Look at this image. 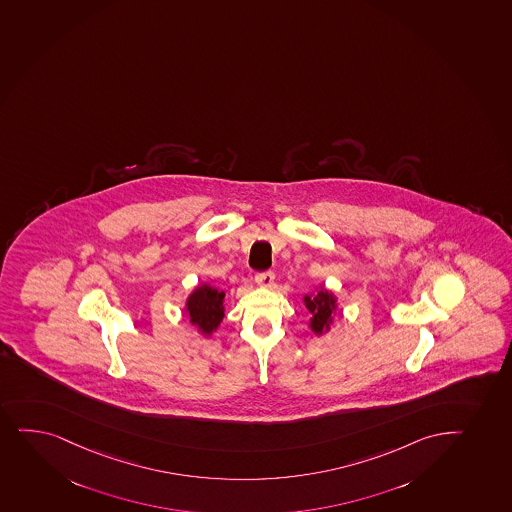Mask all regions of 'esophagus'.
<instances>
[{
    "mask_svg": "<svg viewBox=\"0 0 512 512\" xmlns=\"http://www.w3.org/2000/svg\"><path fill=\"white\" fill-rule=\"evenodd\" d=\"M255 282L262 288H270L274 282V272H260L255 276Z\"/></svg>",
    "mask_w": 512,
    "mask_h": 512,
    "instance_id": "1",
    "label": "esophagus"
}]
</instances>
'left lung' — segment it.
<instances>
[{"label": "left lung", "mask_w": 512, "mask_h": 512, "mask_svg": "<svg viewBox=\"0 0 512 512\" xmlns=\"http://www.w3.org/2000/svg\"><path fill=\"white\" fill-rule=\"evenodd\" d=\"M305 306L311 313L310 328L316 335L325 334L330 330L332 316L337 310V301H335L334 293H330L327 289H320L318 293L306 294Z\"/></svg>", "instance_id": "left-lung-1"}]
</instances>
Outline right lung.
Returning a JSON list of instances; mask_svg holds the SVG:
<instances>
[{
	"instance_id": "1",
	"label": "right lung",
	"mask_w": 512,
	"mask_h": 512,
	"mask_svg": "<svg viewBox=\"0 0 512 512\" xmlns=\"http://www.w3.org/2000/svg\"><path fill=\"white\" fill-rule=\"evenodd\" d=\"M224 291L201 284L197 286L185 303V311L189 313L190 323L199 328L202 335L216 332L224 318Z\"/></svg>"
}]
</instances>
